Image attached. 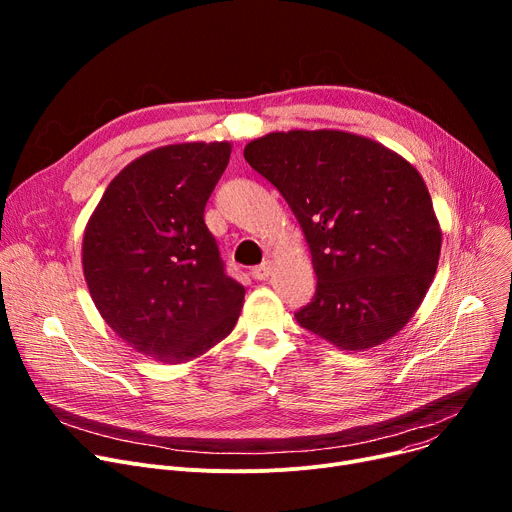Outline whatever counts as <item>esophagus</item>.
I'll list each match as a JSON object with an SVG mask.
<instances>
[{"instance_id": "obj_1", "label": "esophagus", "mask_w": 512, "mask_h": 512, "mask_svg": "<svg viewBox=\"0 0 512 512\" xmlns=\"http://www.w3.org/2000/svg\"><path fill=\"white\" fill-rule=\"evenodd\" d=\"M270 274H272V263L270 261H265V263H261V265H257L251 270V276L255 280H265V278H270Z\"/></svg>"}]
</instances>
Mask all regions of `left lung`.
<instances>
[{"instance_id": "8db88e82", "label": "left lung", "mask_w": 512, "mask_h": 512, "mask_svg": "<svg viewBox=\"0 0 512 512\" xmlns=\"http://www.w3.org/2000/svg\"><path fill=\"white\" fill-rule=\"evenodd\" d=\"M299 220L317 290L299 324L361 353L398 334L432 286L442 230L405 157L344 130L270 132L245 147Z\"/></svg>"}]
</instances>
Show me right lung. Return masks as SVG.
<instances>
[{
  "instance_id": "right-lung-1",
  "label": "right lung",
  "mask_w": 512,
  "mask_h": 512,
  "mask_svg": "<svg viewBox=\"0 0 512 512\" xmlns=\"http://www.w3.org/2000/svg\"><path fill=\"white\" fill-rule=\"evenodd\" d=\"M232 145L178 143L137 157L105 188L85 228L91 299L134 351L176 365L224 340L245 288L224 272L203 211Z\"/></svg>"
}]
</instances>
